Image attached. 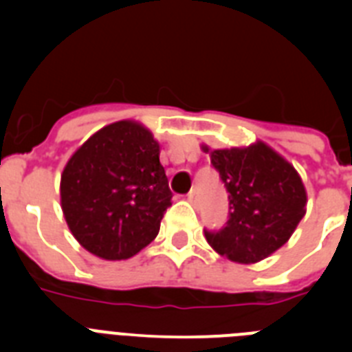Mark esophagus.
I'll return each mask as SVG.
<instances>
[{
	"label": "esophagus",
	"mask_w": 352,
	"mask_h": 352,
	"mask_svg": "<svg viewBox=\"0 0 352 352\" xmlns=\"http://www.w3.org/2000/svg\"><path fill=\"white\" fill-rule=\"evenodd\" d=\"M186 199H188L190 203H197V188H192V190L188 192V195H186Z\"/></svg>",
	"instance_id": "esophagus-1"
}]
</instances>
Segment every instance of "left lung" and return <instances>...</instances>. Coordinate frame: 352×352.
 <instances>
[{"label": "left lung", "mask_w": 352, "mask_h": 352, "mask_svg": "<svg viewBox=\"0 0 352 352\" xmlns=\"http://www.w3.org/2000/svg\"><path fill=\"white\" fill-rule=\"evenodd\" d=\"M201 149L229 192V220L222 231H206L210 247L239 264L259 263L284 247L307 213V190L292 164L263 141Z\"/></svg>", "instance_id": "8db88e82"}]
</instances>
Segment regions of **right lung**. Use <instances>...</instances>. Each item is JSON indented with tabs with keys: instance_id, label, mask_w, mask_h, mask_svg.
<instances>
[{
	"instance_id": "obj_1",
	"label": "right lung",
	"mask_w": 352,
	"mask_h": 352,
	"mask_svg": "<svg viewBox=\"0 0 352 352\" xmlns=\"http://www.w3.org/2000/svg\"><path fill=\"white\" fill-rule=\"evenodd\" d=\"M60 197L68 229L89 254L105 261L139 254L157 238L173 197L151 130L121 120L93 133L68 158Z\"/></svg>"
}]
</instances>
